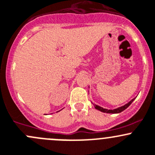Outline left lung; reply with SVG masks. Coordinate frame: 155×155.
<instances>
[{
  "label": "left lung",
  "instance_id": "obj_1",
  "mask_svg": "<svg viewBox=\"0 0 155 155\" xmlns=\"http://www.w3.org/2000/svg\"><path fill=\"white\" fill-rule=\"evenodd\" d=\"M135 98H133L132 100H130V101L127 102V104L125 105H123V106L120 107H118V108H116V109H113V110H108V109H106V108H103L101 106H98V105H96V104H94L93 103H92V104L94 105V107H95V109H97L98 110H100L101 111V112L103 113H119L121 112H122L123 110H125V109H127V107H128L129 106H130V104H131V103L134 101Z\"/></svg>",
  "mask_w": 155,
  "mask_h": 155
}]
</instances>
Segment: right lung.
I'll return each mask as SVG.
<instances>
[{
    "label": "right lung",
    "mask_w": 155,
    "mask_h": 155,
    "mask_svg": "<svg viewBox=\"0 0 155 155\" xmlns=\"http://www.w3.org/2000/svg\"><path fill=\"white\" fill-rule=\"evenodd\" d=\"M59 111H60V110H59Z\"/></svg>",
    "instance_id": "1"
}]
</instances>
